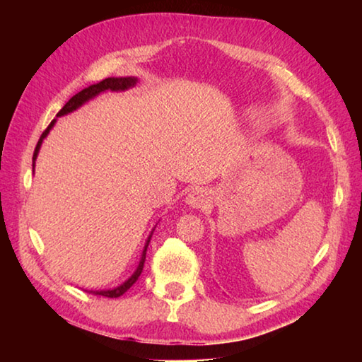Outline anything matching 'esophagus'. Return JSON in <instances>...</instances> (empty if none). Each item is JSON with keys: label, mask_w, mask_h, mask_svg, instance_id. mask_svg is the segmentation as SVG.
<instances>
[{"label": "esophagus", "mask_w": 362, "mask_h": 362, "mask_svg": "<svg viewBox=\"0 0 362 362\" xmlns=\"http://www.w3.org/2000/svg\"><path fill=\"white\" fill-rule=\"evenodd\" d=\"M211 201V194L207 192L206 188H193L192 192H188L187 198H185V203L189 207H194V209H201V207H206L207 203Z\"/></svg>", "instance_id": "1"}]
</instances>
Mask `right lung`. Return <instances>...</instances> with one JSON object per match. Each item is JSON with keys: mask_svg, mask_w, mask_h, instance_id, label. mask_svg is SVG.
<instances>
[{"mask_svg": "<svg viewBox=\"0 0 362 362\" xmlns=\"http://www.w3.org/2000/svg\"><path fill=\"white\" fill-rule=\"evenodd\" d=\"M137 81H139V79H137L136 76H121V78H105V79H103V81H100V83L90 84V86H88V88H84V89L81 90V93H78V94L73 95L71 99L65 103L64 108L60 110V112L57 113V118H60V116L69 115V113H71V112H75V110H78L79 107H83L86 102H89L90 99H94V97H97L99 94L105 93V90H116V93H118V90H127L129 88H134V86L137 84ZM56 121H57V119H52L51 124L47 126V129L41 134V137H40V140H38V145H36L35 153H33V168H35L36 158H38V153H40L42 140H45V139L47 137L49 132H51L54 124H56ZM155 228H156V226H155ZM155 228L151 230L148 240H146V243H145V247H144V250H142V257H140V262H139V265H137V268H136V272H134V273L131 274V276L124 281V283L119 284L118 287H113V289L88 291V292H89V293H94V296H102V297H108V298H116V297H121L122 293H124L127 289H129V287L139 279L140 273H142L144 263H145V255H146V247H148L150 240H151V235H153V231H155Z\"/></svg>", "mask_w": 362, "mask_h": 362, "instance_id": "1", "label": "right lung"}]
</instances>
